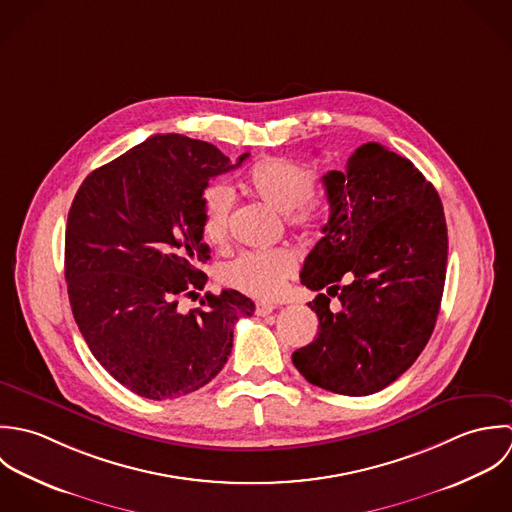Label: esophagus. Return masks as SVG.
Segmentation results:
<instances>
[{
  "label": "esophagus",
  "mask_w": 512,
  "mask_h": 512,
  "mask_svg": "<svg viewBox=\"0 0 512 512\" xmlns=\"http://www.w3.org/2000/svg\"><path fill=\"white\" fill-rule=\"evenodd\" d=\"M275 310V305L273 303H265V301H261V303H257L255 305V314L257 316H267V314H271Z\"/></svg>",
  "instance_id": "esophagus-1"
}]
</instances>
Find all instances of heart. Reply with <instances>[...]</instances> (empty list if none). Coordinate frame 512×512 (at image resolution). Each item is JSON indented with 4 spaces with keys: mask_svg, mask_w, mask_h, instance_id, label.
<instances>
[{
    "mask_svg": "<svg viewBox=\"0 0 512 512\" xmlns=\"http://www.w3.org/2000/svg\"><path fill=\"white\" fill-rule=\"evenodd\" d=\"M249 192L263 204L271 205L279 213H287L293 227L310 229L322 219V207L310 196L314 190V174L305 166L287 158H267L257 162L247 178ZM233 196L227 186L215 184L204 192L202 227L205 237L219 243L227 237L231 219ZM297 269V257L291 249L277 247L267 251H245L229 261L221 279L231 289L249 297L273 299L283 293L287 279Z\"/></svg>",
    "mask_w": 512,
    "mask_h": 512,
    "instance_id": "1",
    "label": "heart"
}]
</instances>
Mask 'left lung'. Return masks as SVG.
I'll return each instance as SVG.
<instances>
[{"mask_svg":"<svg viewBox=\"0 0 512 512\" xmlns=\"http://www.w3.org/2000/svg\"><path fill=\"white\" fill-rule=\"evenodd\" d=\"M322 184L330 217L301 283L326 293L308 303L318 336L293 364L322 390L368 396L408 370L435 328L447 265L443 205L408 158L378 142L362 144ZM326 294L339 297L340 311Z\"/></svg>","mask_w":512,"mask_h":512,"instance_id":"obj_1","label":"left lung"}]
</instances>
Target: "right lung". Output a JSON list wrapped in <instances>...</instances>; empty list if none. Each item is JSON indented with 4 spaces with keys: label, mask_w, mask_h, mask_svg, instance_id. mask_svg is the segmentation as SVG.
Returning a JSON list of instances; mask_svg holds the SVG:
<instances>
[{
    "label": "right lung",
    "mask_w": 512,
    "mask_h": 512,
    "mask_svg": "<svg viewBox=\"0 0 512 512\" xmlns=\"http://www.w3.org/2000/svg\"><path fill=\"white\" fill-rule=\"evenodd\" d=\"M231 164L213 144L156 134L91 172L69 209L65 279L75 322L104 370L148 400L200 390L225 366L233 324L255 303L205 287L202 204Z\"/></svg>",
    "instance_id": "obj_1"
}]
</instances>
